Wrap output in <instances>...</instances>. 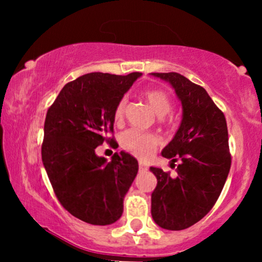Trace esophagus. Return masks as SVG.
Masks as SVG:
<instances>
[{"label":"esophagus","mask_w":262,"mask_h":262,"mask_svg":"<svg viewBox=\"0 0 262 262\" xmlns=\"http://www.w3.org/2000/svg\"><path fill=\"white\" fill-rule=\"evenodd\" d=\"M139 170L140 171H146V170H148V165L144 164V162H139Z\"/></svg>","instance_id":"1"}]
</instances>
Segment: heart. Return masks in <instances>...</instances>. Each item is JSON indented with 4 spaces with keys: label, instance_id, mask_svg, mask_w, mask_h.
I'll use <instances>...</instances> for the list:
<instances>
[{
    "label": "heart",
    "instance_id": "obj_1",
    "mask_svg": "<svg viewBox=\"0 0 262 262\" xmlns=\"http://www.w3.org/2000/svg\"><path fill=\"white\" fill-rule=\"evenodd\" d=\"M146 102L149 103L150 108L156 113L158 117H164L171 111V100L166 92L161 90H149L144 93ZM125 104L127 98L123 97L118 101L114 108V119L116 122H121L124 116ZM160 143V139L156 134L152 133H141L139 130L130 129L122 134L121 144L127 151L140 159H148L151 156L156 146Z\"/></svg>",
    "mask_w": 262,
    "mask_h": 262
}]
</instances>
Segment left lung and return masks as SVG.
Returning <instances> with one entry per match:
<instances>
[{"instance_id": "1", "label": "left lung", "mask_w": 262, "mask_h": 262, "mask_svg": "<svg viewBox=\"0 0 262 262\" xmlns=\"http://www.w3.org/2000/svg\"><path fill=\"white\" fill-rule=\"evenodd\" d=\"M175 89L182 121L161 155L180 161L177 176L150 167L158 185L151 215L159 227L182 230L200 222L217 202L230 170L227 121L202 86L177 73H152Z\"/></svg>"}]
</instances>
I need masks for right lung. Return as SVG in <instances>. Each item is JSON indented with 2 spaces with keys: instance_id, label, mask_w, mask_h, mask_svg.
<instances>
[{
  "instance_id": "right-lung-1",
  "label": "right lung",
  "mask_w": 262,
  "mask_h": 262,
  "mask_svg": "<svg viewBox=\"0 0 262 262\" xmlns=\"http://www.w3.org/2000/svg\"><path fill=\"white\" fill-rule=\"evenodd\" d=\"M140 73L125 76L82 75L68 82L49 107L41 160L61 206L89 224L108 225L121 218L123 200L138 173V161L125 151L112 160L96 155L103 141L116 146L114 108Z\"/></svg>"
}]
</instances>
